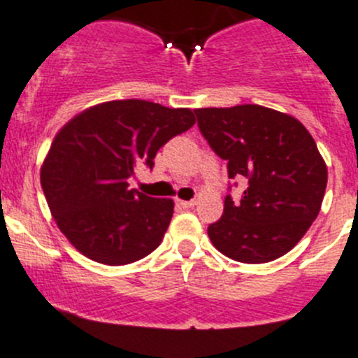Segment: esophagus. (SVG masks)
<instances>
[{
    "label": "esophagus",
    "instance_id": "obj_1",
    "mask_svg": "<svg viewBox=\"0 0 358 358\" xmlns=\"http://www.w3.org/2000/svg\"><path fill=\"white\" fill-rule=\"evenodd\" d=\"M176 205L182 206V208H192L196 205V199H190V201H185V199H176Z\"/></svg>",
    "mask_w": 358,
    "mask_h": 358
}]
</instances>
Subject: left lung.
Returning a JSON list of instances; mask_svg holds the SVG:
<instances>
[{"mask_svg": "<svg viewBox=\"0 0 358 358\" xmlns=\"http://www.w3.org/2000/svg\"><path fill=\"white\" fill-rule=\"evenodd\" d=\"M194 113L213 152L228 160L229 178H247L240 203L226 196L224 213L208 226L213 247L252 265L285 256L318 217L327 189V164L309 130L256 103Z\"/></svg>", "mask_w": 358, "mask_h": 358, "instance_id": "8db88e82", "label": "left lung"}]
</instances>
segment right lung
Returning <instances> with one entry per match:
<instances>
[{
    "label": "right lung",
    "mask_w": 358,
    "mask_h": 358,
    "mask_svg": "<svg viewBox=\"0 0 358 358\" xmlns=\"http://www.w3.org/2000/svg\"><path fill=\"white\" fill-rule=\"evenodd\" d=\"M194 113L148 100H111L73 116L43 159L49 210L76 249L103 265H129L160 245L173 199L129 189L134 168H153L160 146L194 125Z\"/></svg>",
    "instance_id": "right-lung-1"
}]
</instances>
